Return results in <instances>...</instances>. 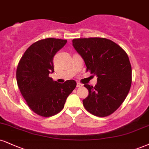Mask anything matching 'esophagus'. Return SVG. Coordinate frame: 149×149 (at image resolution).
I'll use <instances>...</instances> for the list:
<instances>
[{
  "label": "esophagus",
  "instance_id": "obj_1",
  "mask_svg": "<svg viewBox=\"0 0 149 149\" xmlns=\"http://www.w3.org/2000/svg\"><path fill=\"white\" fill-rule=\"evenodd\" d=\"M82 86V84L79 83V82H77V85H76V87H81Z\"/></svg>",
  "mask_w": 149,
  "mask_h": 149
}]
</instances>
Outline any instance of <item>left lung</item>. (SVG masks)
I'll list each match as a JSON object with an SVG mask.
<instances>
[{
  "label": "left lung",
  "instance_id": "1",
  "mask_svg": "<svg viewBox=\"0 0 149 149\" xmlns=\"http://www.w3.org/2000/svg\"><path fill=\"white\" fill-rule=\"evenodd\" d=\"M72 42L85 61L87 71L98 78L94 87L84 85L89 91L82 101L84 107L93 115H110L126 99L131 86L132 68L128 55L106 38L73 39Z\"/></svg>",
  "mask_w": 149,
  "mask_h": 149
}]
</instances>
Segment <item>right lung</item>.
Returning <instances> with one entry per match:
<instances>
[{
  "label": "right lung",
  "mask_w": 149,
  "mask_h": 149,
  "mask_svg": "<svg viewBox=\"0 0 149 149\" xmlns=\"http://www.w3.org/2000/svg\"><path fill=\"white\" fill-rule=\"evenodd\" d=\"M66 39L46 38L30 46L17 69V81L27 105L35 113L44 117L57 114L63 109L76 82L69 80L63 84L49 77L53 73V57L65 45Z\"/></svg>",
  "instance_id": "obj_1"
}]
</instances>
